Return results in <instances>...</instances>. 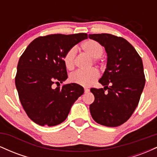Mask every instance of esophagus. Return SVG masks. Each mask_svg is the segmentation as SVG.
I'll return each instance as SVG.
<instances>
[{"mask_svg":"<svg viewBox=\"0 0 157 157\" xmlns=\"http://www.w3.org/2000/svg\"><path fill=\"white\" fill-rule=\"evenodd\" d=\"M89 91H90V90L89 89H86H86H85V93L89 92Z\"/></svg>","mask_w":157,"mask_h":157,"instance_id":"obj_1","label":"esophagus"}]
</instances>
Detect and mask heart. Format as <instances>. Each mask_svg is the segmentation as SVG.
<instances>
[{"label":"heart","mask_w":157,"mask_h":157,"mask_svg":"<svg viewBox=\"0 0 157 157\" xmlns=\"http://www.w3.org/2000/svg\"><path fill=\"white\" fill-rule=\"evenodd\" d=\"M82 48L86 54L90 57L94 58V62L98 63L100 57L103 54V47L100 43L94 40H87L82 43ZM77 49L72 47L68 50L63 56V62L66 68L68 70H72L75 68V57H76ZM100 77V73L95 68L86 71H77L70 76L71 82H75L84 87H89L92 85Z\"/></svg>","instance_id":"1"}]
</instances>
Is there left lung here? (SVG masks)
I'll return each instance as SVG.
<instances>
[{"label":"left lung","instance_id":"8db88e82","mask_svg":"<svg viewBox=\"0 0 157 157\" xmlns=\"http://www.w3.org/2000/svg\"><path fill=\"white\" fill-rule=\"evenodd\" d=\"M107 53V65L99 80L103 89H91L94 101L90 112L95 122L117 127L131 117L137 107L145 83L142 58L125 39L111 34H93ZM107 90V92H105Z\"/></svg>","mask_w":157,"mask_h":157}]
</instances>
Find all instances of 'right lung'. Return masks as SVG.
I'll return each instance as SVG.
<instances>
[{"instance_id":"obj_1","label":"right lung","mask_w":157,"mask_h":157,"mask_svg":"<svg viewBox=\"0 0 157 157\" xmlns=\"http://www.w3.org/2000/svg\"><path fill=\"white\" fill-rule=\"evenodd\" d=\"M86 33L48 35L34 40L20 57L15 77L20 101L26 114L41 126H55L66 120L71 106L84 93L80 85L53 89L67 79L63 56L86 39Z\"/></svg>"}]
</instances>
